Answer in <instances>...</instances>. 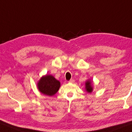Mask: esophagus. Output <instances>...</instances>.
<instances>
[{
  "mask_svg": "<svg viewBox=\"0 0 132 132\" xmlns=\"http://www.w3.org/2000/svg\"><path fill=\"white\" fill-rule=\"evenodd\" d=\"M74 80H73V79H72V80H70V81H69V82L70 83H74Z\"/></svg>",
  "mask_w": 132,
  "mask_h": 132,
  "instance_id": "1",
  "label": "esophagus"
}]
</instances>
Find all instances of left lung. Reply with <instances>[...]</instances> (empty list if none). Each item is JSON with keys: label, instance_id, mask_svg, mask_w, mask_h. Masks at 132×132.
Instances as JSON below:
<instances>
[{"label": "left lung", "instance_id": "left-lung-1", "mask_svg": "<svg viewBox=\"0 0 132 132\" xmlns=\"http://www.w3.org/2000/svg\"><path fill=\"white\" fill-rule=\"evenodd\" d=\"M85 89H86V91L87 93H92L93 92V81H92L90 79L87 80L86 82H85Z\"/></svg>", "mask_w": 132, "mask_h": 132}]
</instances>
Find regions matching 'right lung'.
Wrapping results in <instances>:
<instances>
[{"label":"right lung","mask_w":132,"mask_h":132,"mask_svg":"<svg viewBox=\"0 0 132 132\" xmlns=\"http://www.w3.org/2000/svg\"><path fill=\"white\" fill-rule=\"evenodd\" d=\"M61 83L52 75L43 76L37 83L38 90L44 95L52 96L59 90Z\"/></svg>","instance_id":"obj_1"}]
</instances>
